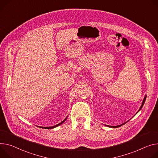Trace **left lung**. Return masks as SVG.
I'll use <instances>...</instances> for the list:
<instances>
[{"instance_id":"8db88e82","label":"left lung","mask_w":158,"mask_h":158,"mask_svg":"<svg viewBox=\"0 0 158 158\" xmlns=\"http://www.w3.org/2000/svg\"><path fill=\"white\" fill-rule=\"evenodd\" d=\"M146 96L144 97V100H143V102H142V105H141V106H140V109H139V111L140 110V109L142 108L143 105H144V103H145V101H146ZM123 124H124V123H123V124H122V125H117V126H108V125H107V126H108V127H113V128H117V127H119L123 125Z\"/></svg>"}]
</instances>
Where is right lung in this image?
Wrapping results in <instances>:
<instances>
[{"instance_id":"obj_1","label":"right lung","mask_w":158,"mask_h":158,"mask_svg":"<svg viewBox=\"0 0 158 158\" xmlns=\"http://www.w3.org/2000/svg\"><path fill=\"white\" fill-rule=\"evenodd\" d=\"M66 119H67V118H66L65 119H64V120L61 123H59V124H57V125H55V126H53V127H41L44 128H47V129H49V128H55V127H57V126H59V125H61L63 122H64L66 120Z\"/></svg>"}]
</instances>
